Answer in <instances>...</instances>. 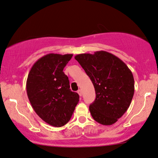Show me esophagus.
I'll list each match as a JSON object with an SVG mask.
<instances>
[{
  "mask_svg": "<svg viewBox=\"0 0 158 158\" xmlns=\"http://www.w3.org/2000/svg\"><path fill=\"white\" fill-rule=\"evenodd\" d=\"M77 93H78V94H79V95L80 96H81V95H82V91H81V89H79V90L77 91Z\"/></svg>",
  "mask_w": 158,
  "mask_h": 158,
  "instance_id": "esophagus-1",
  "label": "esophagus"
}]
</instances>
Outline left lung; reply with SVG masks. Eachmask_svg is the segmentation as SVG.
<instances>
[{"instance_id": "8db88e82", "label": "left lung", "mask_w": 158, "mask_h": 158, "mask_svg": "<svg viewBox=\"0 0 158 158\" xmlns=\"http://www.w3.org/2000/svg\"><path fill=\"white\" fill-rule=\"evenodd\" d=\"M90 77L96 98L89 106L91 116L105 126L116 123L130 106L134 94L133 74L116 56L106 51L74 56Z\"/></svg>"}]
</instances>
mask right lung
I'll list each match as a JSON object with an SVG mask.
<instances>
[{
  "label": "right lung",
  "instance_id": "add662e5",
  "mask_svg": "<svg viewBox=\"0 0 158 158\" xmlns=\"http://www.w3.org/2000/svg\"><path fill=\"white\" fill-rule=\"evenodd\" d=\"M73 55L50 53L40 58L28 74L26 90L35 113L44 122L62 127L71 118L79 94L70 89L63 69Z\"/></svg>",
  "mask_w": 158,
  "mask_h": 158
}]
</instances>
